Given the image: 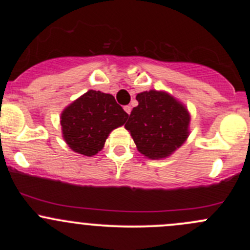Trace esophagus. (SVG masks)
Instances as JSON below:
<instances>
[{
    "label": "esophagus",
    "instance_id": "obj_1",
    "mask_svg": "<svg viewBox=\"0 0 250 250\" xmlns=\"http://www.w3.org/2000/svg\"><path fill=\"white\" fill-rule=\"evenodd\" d=\"M125 111L128 113V115H130V111H132V107H130L129 105H128V106H125Z\"/></svg>",
    "mask_w": 250,
    "mask_h": 250
}]
</instances>
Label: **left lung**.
<instances>
[{
  "label": "left lung",
  "mask_w": 250,
  "mask_h": 250,
  "mask_svg": "<svg viewBox=\"0 0 250 250\" xmlns=\"http://www.w3.org/2000/svg\"><path fill=\"white\" fill-rule=\"evenodd\" d=\"M137 100L139 105L132 110L125 128L141 155L150 160L169 157L190 134L188 107L165 90L141 92Z\"/></svg>",
  "instance_id": "obj_1"
}]
</instances>
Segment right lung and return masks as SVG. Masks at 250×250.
<instances>
[{
    "label": "right lung",
    "instance_id": "1",
    "mask_svg": "<svg viewBox=\"0 0 250 250\" xmlns=\"http://www.w3.org/2000/svg\"><path fill=\"white\" fill-rule=\"evenodd\" d=\"M127 118L128 113L113 95L90 89L62 110V139L72 151L92 157L103 150L110 133L125 125Z\"/></svg>",
    "mask_w": 250,
    "mask_h": 250
}]
</instances>
